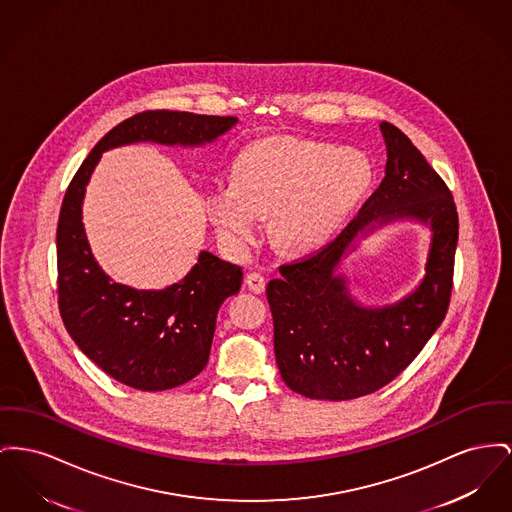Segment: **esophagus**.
<instances>
[{"label":"esophagus","instance_id":"34e87169","mask_svg":"<svg viewBox=\"0 0 512 512\" xmlns=\"http://www.w3.org/2000/svg\"><path fill=\"white\" fill-rule=\"evenodd\" d=\"M245 284H247V288H249L253 294H263V292H265V286H267V280H265V276L259 274V272H249V274L245 276Z\"/></svg>","mask_w":512,"mask_h":512}]
</instances>
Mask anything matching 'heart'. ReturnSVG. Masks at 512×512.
Wrapping results in <instances>:
<instances>
[{
  "label": "heart",
  "instance_id": "obj_1",
  "mask_svg": "<svg viewBox=\"0 0 512 512\" xmlns=\"http://www.w3.org/2000/svg\"><path fill=\"white\" fill-rule=\"evenodd\" d=\"M358 149H334L298 137H271L241 151L232 178H216L207 214L220 241L243 253L271 216V238L286 251L325 245L371 183Z\"/></svg>",
  "mask_w": 512,
  "mask_h": 512
}]
</instances>
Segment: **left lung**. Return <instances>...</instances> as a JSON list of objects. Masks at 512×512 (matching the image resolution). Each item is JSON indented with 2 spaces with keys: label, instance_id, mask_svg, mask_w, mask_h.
Segmentation results:
<instances>
[{
  "label": "left lung",
  "instance_id": "1",
  "mask_svg": "<svg viewBox=\"0 0 512 512\" xmlns=\"http://www.w3.org/2000/svg\"><path fill=\"white\" fill-rule=\"evenodd\" d=\"M385 178L356 218L319 253L267 284L274 356L284 383L317 400H352L379 391L404 371L445 319L458 241L451 191L414 143L391 123ZM412 221L430 230L419 286L385 306L361 304L339 265L379 229Z\"/></svg>",
  "mask_w": 512,
  "mask_h": 512
}]
</instances>
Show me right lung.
<instances>
[{
  "label": "right lung",
  "instance_id": "1",
  "mask_svg": "<svg viewBox=\"0 0 512 512\" xmlns=\"http://www.w3.org/2000/svg\"><path fill=\"white\" fill-rule=\"evenodd\" d=\"M238 118L143 112L108 131L69 183L58 222V294L63 325L104 373L137 391H168L199 375L211 354L216 313L240 292L238 265L201 251L193 269L162 290L114 282L92 255L83 201L106 151L156 143L197 149L228 133Z\"/></svg>",
  "mask_w": 512,
  "mask_h": 512
}]
</instances>
